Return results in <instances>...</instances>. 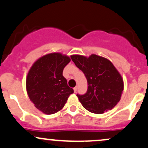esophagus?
<instances>
[{"label": "esophagus", "mask_w": 148, "mask_h": 148, "mask_svg": "<svg viewBox=\"0 0 148 148\" xmlns=\"http://www.w3.org/2000/svg\"><path fill=\"white\" fill-rule=\"evenodd\" d=\"M77 90H78V87H77V86H76V87L74 88V92H77Z\"/></svg>", "instance_id": "1"}]
</instances>
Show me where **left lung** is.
Returning <instances> with one entry per match:
<instances>
[{"instance_id":"left-lung-1","label":"left lung","mask_w":148,"mask_h":148,"mask_svg":"<svg viewBox=\"0 0 148 148\" xmlns=\"http://www.w3.org/2000/svg\"><path fill=\"white\" fill-rule=\"evenodd\" d=\"M71 58L88 81L86 93L76 95L83 106L97 114L112 109L120 100L124 84L111 61L95 54L88 58L73 55Z\"/></svg>"}]
</instances>
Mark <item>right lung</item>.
<instances>
[{
	"mask_svg": "<svg viewBox=\"0 0 148 148\" xmlns=\"http://www.w3.org/2000/svg\"><path fill=\"white\" fill-rule=\"evenodd\" d=\"M70 60L60 53H49L39 58L28 72V97L37 109L45 114H53L62 109L74 92L62 76L63 69Z\"/></svg>",
	"mask_w": 148,
	"mask_h": 148,
	"instance_id": "1",
	"label": "right lung"
}]
</instances>
